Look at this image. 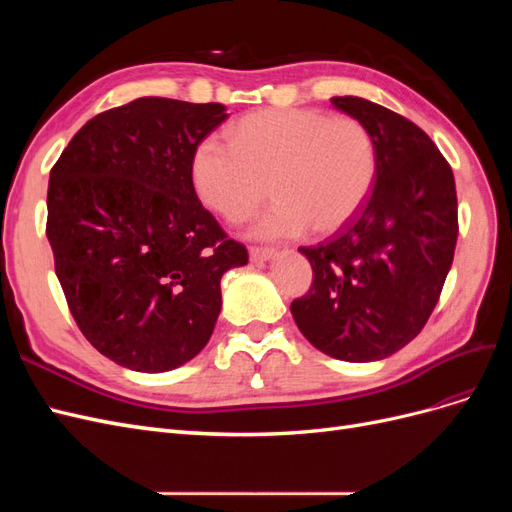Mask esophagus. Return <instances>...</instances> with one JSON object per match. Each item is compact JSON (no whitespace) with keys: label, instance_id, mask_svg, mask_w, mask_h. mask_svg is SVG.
Listing matches in <instances>:
<instances>
[{"label":"esophagus","instance_id":"1","mask_svg":"<svg viewBox=\"0 0 512 512\" xmlns=\"http://www.w3.org/2000/svg\"><path fill=\"white\" fill-rule=\"evenodd\" d=\"M275 256V250L271 247H250V258L254 262H262V260H271Z\"/></svg>","mask_w":512,"mask_h":512}]
</instances>
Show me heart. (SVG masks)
Returning a JSON list of instances; mask_svg holds the SVG:
<instances>
[{"instance_id": "1", "label": "heart", "mask_w": 512, "mask_h": 512, "mask_svg": "<svg viewBox=\"0 0 512 512\" xmlns=\"http://www.w3.org/2000/svg\"><path fill=\"white\" fill-rule=\"evenodd\" d=\"M376 145L359 119L314 108H269L243 117L230 143L207 136L192 156L198 198L228 222L277 203L254 224L260 239L327 235L363 207L374 188Z\"/></svg>"}]
</instances>
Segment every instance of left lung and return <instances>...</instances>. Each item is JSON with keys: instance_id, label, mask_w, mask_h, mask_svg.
Returning <instances> with one entry per match:
<instances>
[{"instance_id": "left-lung-1", "label": "left lung", "mask_w": 512, "mask_h": 512, "mask_svg": "<svg viewBox=\"0 0 512 512\" xmlns=\"http://www.w3.org/2000/svg\"><path fill=\"white\" fill-rule=\"evenodd\" d=\"M331 102L374 138V190L333 237L299 247L314 282L290 312L320 352L369 363L410 344L440 299L459 232L455 177L410 119L356 96Z\"/></svg>"}]
</instances>
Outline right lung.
<instances>
[{
  "label": "right lung",
  "mask_w": 512,
  "mask_h": 512,
  "mask_svg": "<svg viewBox=\"0 0 512 512\" xmlns=\"http://www.w3.org/2000/svg\"><path fill=\"white\" fill-rule=\"evenodd\" d=\"M218 102L138 98L96 115L51 170L46 237L87 342L132 371L192 361L222 309L220 280L247 265L192 183Z\"/></svg>",
  "instance_id": "add662e5"
}]
</instances>
